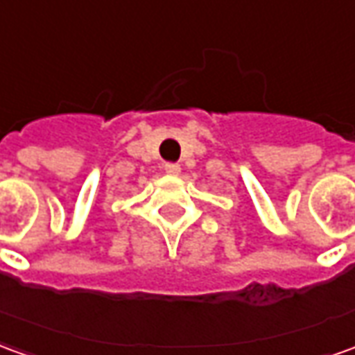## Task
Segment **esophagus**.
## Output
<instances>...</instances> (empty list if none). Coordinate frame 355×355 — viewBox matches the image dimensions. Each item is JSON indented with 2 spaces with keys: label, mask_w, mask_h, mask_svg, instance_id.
<instances>
[{
  "label": "esophagus",
  "mask_w": 355,
  "mask_h": 355,
  "mask_svg": "<svg viewBox=\"0 0 355 355\" xmlns=\"http://www.w3.org/2000/svg\"><path fill=\"white\" fill-rule=\"evenodd\" d=\"M165 173L167 175H178L180 173V165L178 163H165Z\"/></svg>",
  "instance_id": "1"
}]
</instances>
